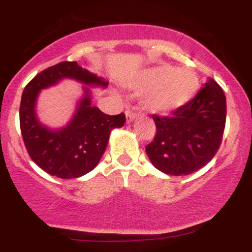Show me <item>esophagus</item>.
I'll use <instances>...</instances> for the list:
<instances>
[{
    "label": "esophagus",
    "instance_id": "34e87169",
    "mask_svg": "<svg viewBox=\"0 0 252 252\" xmlns=\"http://www.w3.org/2000/svg\"><path fill=\"white\" fill-rule=\"evenodd\" d=\"M126 121H128V122L134 121V119L136 118V113H135V112H133V111H130V110L126 111Z\"/></svg>",
    "mask_w": 252,
    "mask_h": 252
}]
</instances>
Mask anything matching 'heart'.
Wrapping results in <instances>:
<instances>
[{"label":"heart","mask_w":252,"mask_h":252,"mask_svg":"<svg viewBox=\"0 0 252 252\" xmlns=\"http://www.w3.org/2000/svg\"><path fill=\"white\" fill-rule=\"evenodd\" d=\"M129 86L149 93L145 100L149 110L168 112L191 100L199 88V79L189 69L161 65L141 73L129 83Z\"/></svg>","instance_id":"heart-1"}]
</instances>
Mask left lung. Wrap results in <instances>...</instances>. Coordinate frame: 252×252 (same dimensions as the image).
Returning <instances> with one entry per match:
<instances>
[{
	"instance_id": "obj_1",
	"label": "left lung",
	"mask_w": 252,
	"mask_h": 252,
	"mask_svg": "<svg viewBox=\"0 0 252 252\" xmlns=\"http://www.w3.org/2000/svg\"><path fill=\"white\" fill-rule=\"evenodd\" d=\"M227 102L213 79L171 116L152 114L156 124L154 140L146 146L150 161L171 175H188L206 166L222 144Z\"/></svg>"
}]
</instances>
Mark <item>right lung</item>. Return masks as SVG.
I'll return each instance as SVG.
<instances>
[{"instance_id":"add662e5","label":"right lung","mask_w":252,"mask_h":252,"mask_svg":"<svg viewBox=\"0 0 252 252\" xmlns=\"http://www.w3.org/2000/svg\"><path fill=\"white\" fill-rule=\"evenodd\" d=\"M63 78L77 79L88 85L107 84L95 74L79 67L77 62H64L48 67L35 75L24 88L19 107V123L30 158L41 169L62 179L78 178L97 166L107 146L113 128L126 123V114L103 113L90 102V94L79 103L73 121L61 130H48L35 116V101L39 91Z\"/></svg>"}]
</instances>
